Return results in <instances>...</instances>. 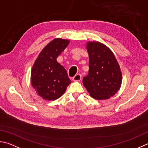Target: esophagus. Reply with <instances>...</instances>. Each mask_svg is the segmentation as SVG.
I'll list each match as a JSON object with an SVG mask.
<instances>
[{
    "label": "esophagus",
    "instance_id": "esophagus-1",
    "mask_svg": "<svg viewBox=\"0 0 148 148\" xmlns=\"http://www.w3.org/2000/svg\"><path fill=\"white\" fill-rule=\"evenodd\" d=\"M82 75L80 74H77L76 75H75V76L73 77V80L74 82H79L81 79H82Z\"/></svg>",
    "mask_w": 148,
    "mask_h": 148
}]
</instances>
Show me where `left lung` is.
Here are the masks:
<instances>
[{"label": "left lung", "mask_w": 148, "mask_h": 148, "mask_svg": "<svg viewBox=\"0 0 148 148\" xmlns=\"http://www.w3.org/2000/svg\"><path fill=\"white\" fill-rule=\"evenodd\" d=\"M86 49L89 72L83 77V85L91 97L108 99L119 90L122 82L119 65L112 51L103 43L90 42Z\"/></svg>", "instance_id": "8db88e82"}]
</instances>
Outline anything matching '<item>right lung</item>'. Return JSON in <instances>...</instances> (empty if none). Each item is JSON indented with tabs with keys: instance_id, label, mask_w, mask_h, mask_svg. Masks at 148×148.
<instances>
[{
	"instance_id": "obj_1",
	"label": "right lung",
	"mask_w": 148,
	"mask_h": 148,
	"mask_svg": "<svg viewBox=\"0 0 148 148\" xmlns=\"http://www.w3.org/2000/svg\"><path fill=\"white\" fill-rule=\"evenodd\" d=\"M69 42L62 38L53 40L43 49L34 63L31 85L43 99H58L71 82L65 69L56 61Z\"/></svg>"
}]
</instances>
